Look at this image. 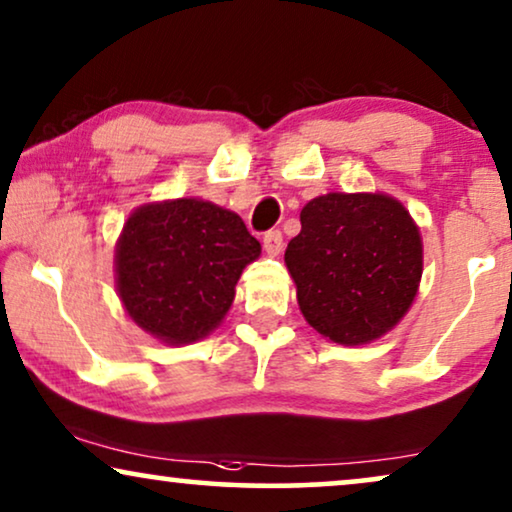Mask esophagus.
<instances>
[{
	"label": "esophagus",
	"mask_w": 512,
	"mask_h": 512,
	"mask_svg": "<svg viewBox=\"0 0 512 512\" xmlns=\"http://www.w3.org/2000/svg\"><path fill=\"white\" fill-rule=\"evenodd\" d=\"M262 243H264V250H267L271 257L281 255V250H283V234L278 229H271V231H267V234H264Z\"/></svg>",
	"instance_id": "1"
}]
</instances>
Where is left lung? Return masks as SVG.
<instances>
[{"label": "left lung", "mask_w": 512, "mask_h": 512, "mask_svg": "<svg viewBox=\"0 0 512 512\" xmlns=\"http://www.w3.org/2000/svg\"><path fill=\"white\" fill-rule=\"evenodd\" d=\"M299 220L285 264L313 330L349 346L391 330L421 281V236L403 203L335 192L306 203Z\"/></svg>", "instance_id": "obj_1"}]
</instances>
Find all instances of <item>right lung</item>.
I'll list each match as a JSON object with an SVG mask.
<instances>
[{
	"label": "right lung",
	"mask_w": 512,
	"mask_h": 512,
	"mask_svg": "<svg viewBox=\"0 0 512 512\" xmlns=\"http://www.w3.org/2000/svg\"><path fill=\"white\" fill-rule=\"evenodd\" d=\"M260 241L241 217L215 203H152L128 217L117 245V288L128 316L166 344L215 330L234 302Z\"/></svg>",
	"instance_id": "add662e5"
}]
</instances>
